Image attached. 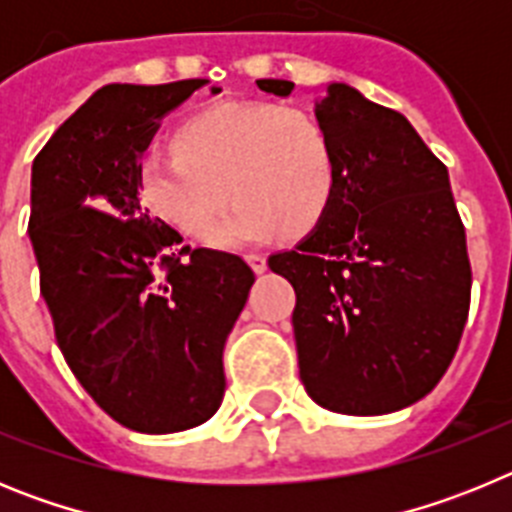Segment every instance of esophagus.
<instances>
[{
  "instance_id": "obj_1",
  "label": "esophagus",
  "mask_w": 512,
  "mask_h": 512,
  "mask_svg": "<svg viewBox=\"0 0 512 512\" xmlns=\"http://www.w3.org/2000/svg\"><path fill=\"white\" fill-rule=\"evenodd\" d=\"M246 261H248V266L256 271V274H264V271H266V256H264V253H248Z\"/></svg>"
}]
</instances>
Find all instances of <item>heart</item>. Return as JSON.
<instances>
[{"instance_id": "b5f03b06", "label": "heart", "mask_w": 512, "mask_h": 512, "mask_svg": "<svg viewBox=\"0 0 512 512\" xmlns=\"http://www.w3.org/2000/svg\"><path fill=\"white\" fill-rule=\"evenodd\" d=\"M176 146L140 153V205L179 233L202 238L228 205L207 243L235 248L271 235H307L336 197V140L312 112L261 102H220L176 130Z\"/></svg>"}]
</instances>
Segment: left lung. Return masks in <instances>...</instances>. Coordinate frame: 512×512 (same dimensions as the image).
Returning a JSON list of instances; mask_svg holds the SVG:
<instances>
[{
    "instance_id": "1",
    "label": "left lung",
    "mask_w": 512,
    "mask_h": 512,
    "mask_svg": "<svg viewBox=\"0 0 512 512\" xmlns=\"http://www.w3.org/2000/svg\"><path fill=\"white\" fill-rule=\"evenodd\" d=\"M256 84L274 97L295 89ZM315 115L336 140V197L269 266L295 287L307 395L333 413H395L441 382L459 348L472 292L467 235L449 171L400 112L328 84Z\"/></svg>"
}]
</instances>
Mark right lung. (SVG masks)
<instances>
[{"mask_svg": "<svg viewBox=\"0 0 512 512\" xmlns=\"http://www.w3.org/2000/svg\"><path fill=\"white\" fill-rule=\"evenodd\" d=\"M205 84H107L33 161L27 233L58 348L99 408L138 433L215 415L225 338L256 279L235 253L179 251L182 235L148 215L135 189L161 117Z\"/></svg>", "mask_w": 512, "mask_h": 512, "instance_id": "obj_1", "label": "right lung"}]
</instances>
